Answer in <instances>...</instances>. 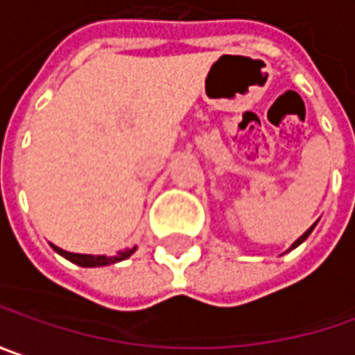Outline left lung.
I'll return each instance as SVG.
<instances>
[{
  "label": "left lung",
  "instance_id": "left-lung-1",
  "mask_svg": "<svg viewBox=\"0 0 355 355\" xmlns=\"http://www.w3.org/2000/svg\"><path fill=\"white\" fill-rule=\"evenodd\" d=\"M314 226H316V224H312V226H310V228H308V230H306V232H304V234H302L300 239L296 240V242H294V244H292V246H290V250H292V248H296V246H300L302 242H304V240L308 239V236H310V232H312V230H314Z\"/></svg>",
  "mask_w": 355,
  "mask_h": 355
}]
</instances>
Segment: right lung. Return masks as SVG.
Here are the masks:
<instances>
[{
    "label": "right lung",
    "mask_w": 355,
    "mask_h": 355,
    "mask_svg": "<svg viewBox=\"0 0 355 355\" xmlns=\"http://www.w3.org/2000/svg\"><path fill=\"white\" fill-rule=\"evenodd\" d=\"M53 250L57 254L65 256L69 262L73 264H77V266H83V268H95V266H109V264H115V262H121V260H125V258H129V256L137 250V246L135 248H127L125 252H119L116 256H93V254H75V252H67V250H61V248H57L55 244Z\"/></svg>",
    "instance_id": "obj_1"
}]
</instances>
